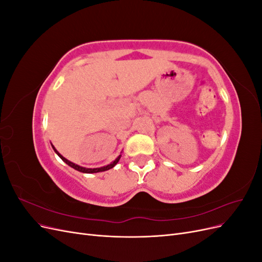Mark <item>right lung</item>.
I'll return each instance as SVG.
<instances>
[{
  "label": "right lung",
  "mask_w": 262,
  "mask_h": 262,
  "mask_svg": "<svg viewBox=\"0 0 262 262\" xmlns=\"http://www.w3.org/2000/svg\"><path fill=\"white\" fill-rule=\"evenodd\" d=\"M52 147H53V145H52ZM53 149H54V152L60 156V158H61V160H62L63 162L67 163V164H68L69 166H71V167H72V168H74V169H76V170H78V171H81V172H85V173H93V172L105 171V170H108V169H110V168H113V167H115V166L117 165V163L119 162V160H120V157H121V155L118 156V157L116 158V161H114L112 164H109V165H107V166H104V167H100V168H84V167H81V166H78V165H76V164H74V163H72V162L68 161L67 158L63 157L54 147H53Z\"/></svg>",
  "instance_id": "obj_1"
}]
</instances>
